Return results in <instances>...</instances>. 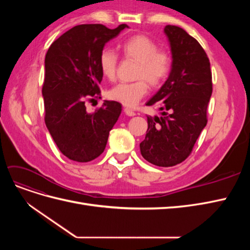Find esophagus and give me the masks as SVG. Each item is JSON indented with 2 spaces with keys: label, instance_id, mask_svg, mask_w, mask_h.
Here are the masks:
<instances>
[{
  "label": "esophagus",
  "instance_id": "esophagus-1",
  "mask_svg": "<svg viewBox=\"0 0 250 250\" xmlns=\"http://www.w3.org/2000/svg\"><path fill=\"white\" fill-rule=\"evenodd\" d=\"M124 112H125V115L128 116V117L135 116V112L132 109H130V108H124Z\"/></svg>",
  "mask_w": 250,
  "mask_h": 250
}]
</instances>
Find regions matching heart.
<instances>
[{"label": "heart", "instance_id": "obj_1", "mask_svg": "<svg viewBox=\"0 0 250 250\" xmlns=\"http://www.w3.org/2000/svg\"><path fill=\"white\" fill-rule=\"evenodd\" d=\"M119 50L125 59L137 62L134 78L130 83H119L108 90V98L133 107L148 93V83L152 87L161 86L169 77L172 69V55L151 37L135 34L119 44ZM119 57L110 49H103L99 55V67L103 77L113 80L116 77Z\"/></svg>", "mask_w": 250, "mask_h": 250}]
</instances>
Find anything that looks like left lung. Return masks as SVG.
I'll list each match as a JSON object with an SVG mask.
<instances>
[{"mask_svg": "<svg viewBox=\"0 0 250 250\" xmlns=\"http://www.w3.org/2000/svg\"><path fill=\"white\" fill-rule=\"evenodd\" d=\"M171 51L169 78L146 105H158L163 117H147L146 138L141 153L158 167H172L192 153L208 123V105L213 92L209 59L206 51L183 28L165 27Z\"/></svg>", "mask_w": 250, "mask_h": 250, "instance_id": "8db88e82", "label": "left lung"}]
</instances>
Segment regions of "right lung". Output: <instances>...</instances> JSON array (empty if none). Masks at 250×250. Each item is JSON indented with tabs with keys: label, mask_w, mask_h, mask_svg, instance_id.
Wrapping results in <instances>:
<instances>
[{
	"label": "right lung",
	"mask_w": 250,
	"mask_h": 250,
	"mask_svg": "<svg viewBox=\"0 0 250 250\" xmlns=\"http://www.w3.org/2000/svg\"><path fill=\"white\" fill-rule=\"evenodd\" d=\"M126 27L75 26L47 52L42 89L44 123L60 152L72 161L86 163L99 156L122 111L116 101H104L94 112H88L85 105L101 96L99 55L104 44Z\"/></svg>",
	"instance_id": "right-lung-1"
}]
</instances>
